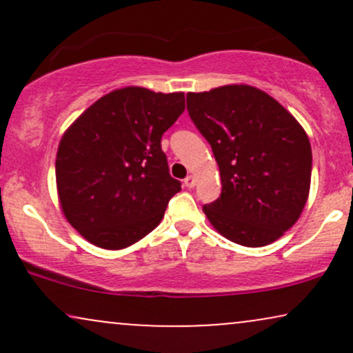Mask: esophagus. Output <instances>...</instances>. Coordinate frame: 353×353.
<instances>
[{"label": "esophagus", "mask_w": 353, "mask_h": 353, "mask_svg": "<svg viewBox=\"0 0 353 353\" xmlns=\"http://www.w3.org/2000/svg\"><path fill=\"white\" fill-rule=\"evenodd\" d=\"M196 177H194V176H188V177H185V179H184V185H185V188H194V185H196Z\"/></svg>", "instance_id": "esophagus-1"}]
</instances>
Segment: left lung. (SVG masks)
Here are the masks:
<instances>
[{"instance_id":"obj_1","label":"left lung","mask_w":353,"mask_h":353,"mask_svg":"<svg viewBox=\"0 0 353 353\" xmlns=\"http://www.w3.org/2000/svg\"><path fill=\"white\" fill-rule=\"evenodd\" d=\"M188 111L221 172V196L202 208L209 222L236 244H272L297 222L309 197L312 149L303 128L247 84L188 92Z\"/></svg>"}]
</instances>
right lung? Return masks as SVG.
Instances as JSON below:
<instances>
[{
  "mask_svg": "<svg viewBox=\"0 0 353 353\" xmlns=\"http://www.w3.org/2000/svg\"><path fill=\"white\" fill-rule=\"evenodd\" d=\"M184 111V92L128 86L72 123L56 154V185L68 222L91 244L119 250L163 221L181 182L161 137Z\"/></svg>",
  "mask_w": 353,
  "mask_h": 353,
  "instance_id": "obj_1",
  "label": "right lung"
}]
</instances>
